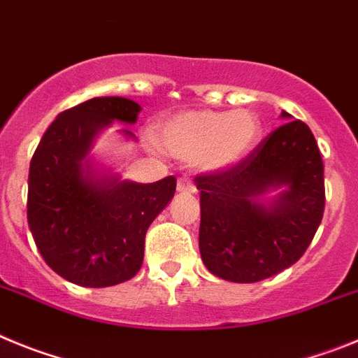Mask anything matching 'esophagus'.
I'll return each instance as SVG.
<instances>
[{
    "instance_id": "1",
    "label": "esophagus",
    "mask_w": 358,
    "mask_h": 358,
    "mask_svg": "<svg viewBox=\"0 0 358 358\" xmlns=\"http://www.w3.org/2000/svg\"><path fill=\"white\" fill-rule=\"evenodd\" d=\"M176 191H178L180 194H191V192L196 191V187L194 183H192V180L180 178L178 183H176Z\"/></svg>"
}]
</instances>
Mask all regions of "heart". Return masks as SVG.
I'll use <instances>...</instances> for the list:
<instances>
[{"label":"heart","mask_w":358,"mask_h":358,"mask_svg":"<svg viewBox=\"0 0 358 358\" xmlns=\"http://www.w3.org/2000/svg\"><path fill=\"white\" fill-rule=\"evenodd\" d=\"M262 124L251 110H182L157 128L166 153L203 171H224L243 162L260 141Z\"/></svg>","instance_id":"b5f03b06"}]
</instances>
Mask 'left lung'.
<instances>
[{
    "label": "left lung",
    "mask_w": 358,
    "mask_h": 358,
    "mask_svg": "<svg viewBox=\"0 0 358 358\" xmlns=\"http://www.w3.org/2000/svg\"><path fill=\"white\" fill-rule=\"evenodd\" d=\"M276 128L237 166L194 178L199 253L212 275L253 283L301 259L324 212L323 160L310 128L282 110ZM277 191L269 202L265 196Z\"/></svg>",
    "instance_id": "left-lung-1"
}]
</instances>
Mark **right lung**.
I'll return each instance as SVG.
<instances>
[{
	"instance_id": "add662e5",
	"label": "right lung",
	"mask_w": 358,
	"mask_h": 358,
	"mask_svg": "<svg viewBox=\"0 0 358 358\" xmlns=\"http://www.w3.org/2000/svg\"><path fill=\"white\" fill-rule=\"evenodd\" d=\"M141 105L105 96L57 115L38 143L28 175V227L48 266L82 287L134 278L144 237L176 191L175 176L155 183L121 180L89 153L114 121L135 124ZM127 139H135L121 130Z\"/></svg>"
}]
</instances>
